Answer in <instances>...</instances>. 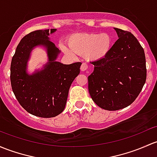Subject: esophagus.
Segmentation results:
<instances>
[{"label": "esophagus", "instance_id": "obj_1", "mask_svg": "<svg viewBox=\"0 0 157 157\" xmlns=\"http://www.w3.org/2000/svg\"><path fill=\"white\" fill-rule=\"evenodd\" d=\"M87 68H88V65H87L86 62L82 63L81 67H80V70H81L82 71H85L87 70Z\"/></svg>", "mask_w": 157, "mask_h": 157}]
</instances>
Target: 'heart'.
<instances>
[{
	"label": "heart",
	"mask_w": 157,
	"mask_h": 157,
	"mask_svg": "<svg viewBox=\"0 0 157 157\" xmlns=\"http://www.w3.org/2000/svg\"><path fill=\"white\" fill-rule=\"evenodd\" d=\"M67 44L73 52L85 55L90 61H98L109 53L113 45L111 36L107 33H80L71 35ZM61 49L66 55H73L65 46L61 45Z\"/></svg>",
	"instance_id": "b5f03b06"
}]
</instances>
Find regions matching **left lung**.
Returning a JSON list of instances; mask_svg holds the SVG:
<instances>
[{
	"instance_id": "1",
	"label": "left lung",
	"mask_w": 157,
	"mask_h": 157,
	"mask_svg": "<svg viewBox=\"0 0 157 157\" xmlns=\"http://www.w3.org/2000/svg\"><path fill=\"white\" fill-rule=\"evenodd\" d=\"M118 40L109 53L92 62L93 72L88 77V89L101 108L117 110L136 99L147 77L144 49L129 31L114 28Z\"/></svg>"
}]
</instances>
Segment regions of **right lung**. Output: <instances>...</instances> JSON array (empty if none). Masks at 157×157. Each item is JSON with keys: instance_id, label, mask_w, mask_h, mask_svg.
I'll return each instance as SVG.
<instances>
[{"instance_id": "add662e5", "label": "right lung", "mask_w": 157, "mask_h": 157, "mask_svg": "<svg viewBox=\"0 0 157 157\" xmlns=\"http://www.w3.org/2000/svg\"><path fill=\"white\" fill-rule=\"evenodd\" d=\"M56 29L32 31L21 40L10 65V82L13 93L27 112L39 117L50 118L65 108L69 89L80 74L81 62L64 65L56 62L60 51L49 40ZM37 45L47 49L48 62L41 71L32 75L26 72L31 50Z\"/></svg>"}]
</instances>
